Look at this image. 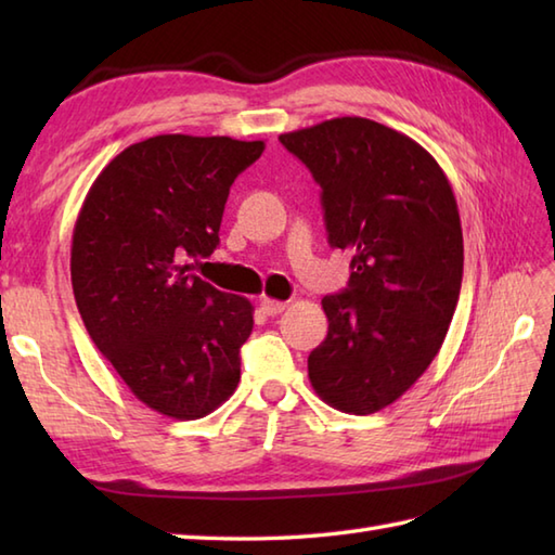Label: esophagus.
I'll return each mask as SVG.
<instances>
[{"mask_svg":"<svg viewBox=\"0 0 555 555\" xmlns=\"http://www.w3.org/2000/svg\"><path fill=\"white\" fill-rule=\"evenodd\" d=\"M259 308H262L264 314H281L286 310V302L284 300H271V298H262V302H259Z\"/></svg>","mask_w":555,"mask_h":555,"instance_id":"obj_1","label":"esophagus"}]
</instances>
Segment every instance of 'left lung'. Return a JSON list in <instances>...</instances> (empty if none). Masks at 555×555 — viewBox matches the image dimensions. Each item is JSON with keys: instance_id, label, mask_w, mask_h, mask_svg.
<instances>
[{"instance_id": "obj_1", "label": "left lung", "mask_w": 555, "mask_h": 555, "mask_svg": "<svg viewBox=\"0 0 555 555\" xmlns=\"http://www.w3.org/2000/svg\"><path fill=\"white\" fill-rule=\"evenodd\" d=\"M322 188L328 245L352 250L348 288L326 296L328 334L308 358L324 403L372 415L439 352L463 284L453 188L415 140L360 116L279 135Z\"/></svg>"}]
</instances>
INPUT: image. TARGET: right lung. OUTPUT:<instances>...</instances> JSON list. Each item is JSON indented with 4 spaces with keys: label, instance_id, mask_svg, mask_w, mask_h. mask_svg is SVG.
<instances>
[{
    "label": "right lung",
    "instance_id": "add662e5",
    "mask_svg": "<svg viewBox=\"0 0 555 555\" xmlns=\"http://www.w3.org/2000/svg\"><path fill=\"white\" fill-rule=\"evenodd\" d=\"M262 152V140L147 138L102 169L76 219L82 324L133 396L167 417H205L241 382L253 305L193 269L217 250L235 176Z\"/></svg>",
    "mask_w": 555,
    "mask_h": 555
}]
</instances>
